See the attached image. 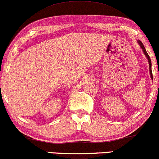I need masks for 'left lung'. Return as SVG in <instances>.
<instances>
[{
  "mask_svg": "<svg viewBox=\"0 0 159 159\" xmlns=\"http://www.w3.org/2000/svg\"><path fill=\"white\" fill-rule=\"evenodd\" d=\"M138 43H139V45H140V47H141V49H142V50H143V53H144V55L146 56V57L147 58V59H148V61H149V65H150V76H151V79H153V78H152V63H151V59H150V57H149V55H148V53H147V50H146V49H145V48H144V46H143V43L141 42V41H138Z\"/></svg>",
  "mask_w": 159,
  "mask_h": 159,
  "instance_id": "obj_1",
  "label": "left lung"
}]
</instances>
